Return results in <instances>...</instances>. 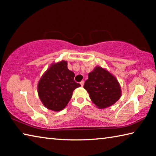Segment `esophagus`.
Instances as JSON below:
<instances>
[{
  "label": "esophagus",
  "instance_id": "1",
  "mask_svg": "<svg viewBox=\"0 0 156 156\" xmlns=\"http://www.w3.org/2000/svg\"><path fill=\"white\" fill-rule=\"evenodd\" d=\"M80 84L81 87H83V85H84V81H81L80 83Z\"/></svg>",
  "mask_w": 156,
  "mask_h": 156
}]
</instances>
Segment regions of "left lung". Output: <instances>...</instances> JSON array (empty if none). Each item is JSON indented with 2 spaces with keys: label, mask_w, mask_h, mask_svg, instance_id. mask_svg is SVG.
<instances>
[{
  "label": "left lung",
  "mask_w": 156,
  "mask_h": 156,
  "mask_svg": "<svg viewBox=\"0 0 156 156\" xmlns=\"http://www.w3.org/2000/svg\"><path fill=\"white\" fill-rule=\"evenodd\" d=\"M84 88L91 101L100 109L115 104L122 95L120 84L114 76L99 66L89 73Z\"/></svg>",
  "instance_id": "obj_1"
}]
</instances>
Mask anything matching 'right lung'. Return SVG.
Instances as JSON below:
<instances>
[{"label":"right lung","mask_w":156,"mask_h":156,"mask_svg":"<svg viewBox=\"0 0 156 156\" xmlns=\"http://www.w3.org/2000/svg\"><path fill=\"white\" fill-rule=\"evenodd\" d=\"M75 74L67 68V62L61 60L52 63L38 84V94L47 109L60 112L65 109L73 91L80 84L73 80Z\"/></svg>","instance_id":"obj_1"}]
</instances>
